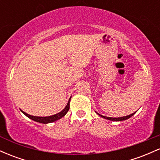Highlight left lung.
<instances>
[{
    "instance_id": "1",
    "label": "left lung",
    "mask_w": 160,
    "mask_h": 160,
    "mask_svg": "<svg viewBox=\"0 0 160 160\" xmlns=\"http://www.w3.org/2000/svg\"><path fill=\"white\" fill-rule=\"evenodd\" d=\"M96 113H98V114L99 116H100L101 117H102V118H104V119H106V120H112V121H122V120H128V119H129L130 117H132V116L135 113H135H132V114H130V115L125 116V117H117V118H116V117H105V116L99 114V113H97V112H96Z\"/></svg>"
}]
</instances>
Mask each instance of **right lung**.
Returning a JSON list of instances; mask_svg holds the SVG:
<instances>
[{
  "instance_id": "1",
  "label": "right lung",
  "mask_w": 160,
  "mask_h": 160,
  "mask_svg": "<svg viewBox=\"0 0 160 160\" xmlns=\"http://www.w3.org/2000/svg\"><path fill=\"white\" fill-rule=\"evenodd\" d=\"M71 97L70 98L68 102V104H67V105L65 106V108H64L62 111H60L59 113H56V114L49 116V117H35V116H32V115L28 114L27 113L22 111V110H21V111L22 112V113L25 116H26V117H28V118H30L31 120L35 121V122H40V123H44V124L49 123V122H55V121L58 120L59 119L62 118L63 117H65L66 113H68V111H69V108H70V101H71Z\"/></svg>"
}]
</instances>
